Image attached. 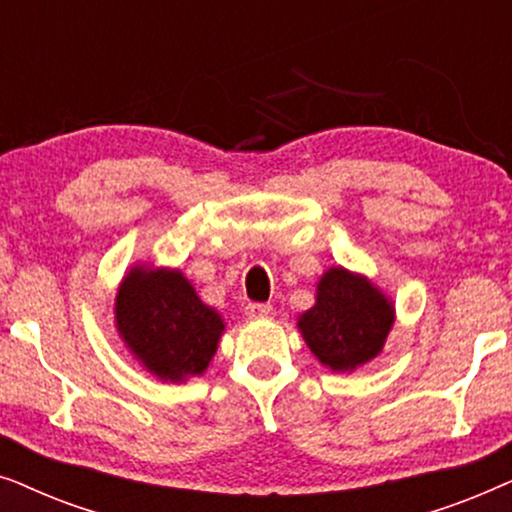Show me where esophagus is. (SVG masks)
<instances>
[{
	"label": "esophagus",
	"instance_id": "1",
	"mask_svg": "<svg viewBox=\"0 0 512 512\" xmlns=\"http://www.w3.org/2000/svg\"><path fill=\"white\" fill-rule=\"evenodd\" d=\"M270 314H272V305H268V303H249L247 305L249 319H268Z\"/></svg>",
	"mask_w": 512,
	"mask_h": 512
}]
</instances>
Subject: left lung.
Here are the masks:
<instances>
[{
	"instance_id": "left-lung-1",
	"label": "left lung",
	"mask_w": 512,
	"mask_h": 512,
	"mask_svg": "<svg viewBox=\"0 0 512 512\" xmlns=\"http://www.w3.org/2000/svg\"><path fill=\"white\" fill-rule=\"evenodd\" d=\"M394 303L345 268H331L317 284V303L298 317L310 352L335 373H352L382 352L394 326Z\"/></svg>"
}]
</instances>
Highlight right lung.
Segmentation results:
<instances>
[{
	"mask_svg": "<svg viewBox=\"0 0 512 512\" xmlns=\"http://www.w3.org/2000/svg\"><path fill=\"white\" fill-rule=\"evenodd\" d=\"M116 328L135 359L163 382L202 375L226 331L179 270L135 265L116 293Z\"/></svg>",
	"mask_w": 512,
	"mask_h": 512,
	"instance_id": "right-lung-1",
	"label": "right lung"
}]
</instances>
